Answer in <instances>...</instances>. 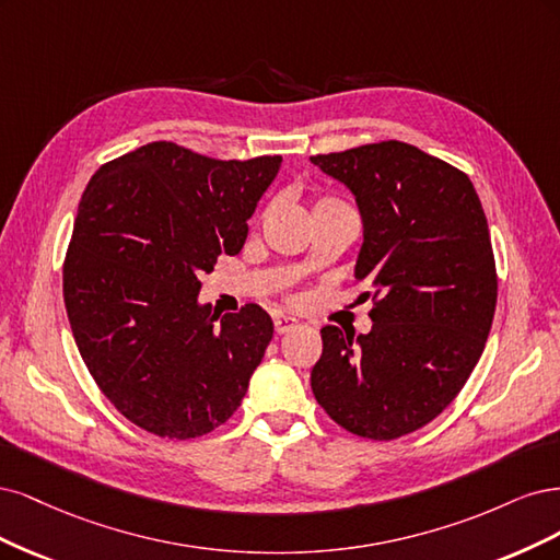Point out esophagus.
<instances>
[{"label":"esophagus","instance_id":"1","mask_svg":"<svg viewBox=\"0 0 560 560\" xmlns=\"http://www.w3.org/2000/svg\"><path fill=\"white\" fill-rule=\"evenodd\" d=\"M298 328V320L293 316H275V330L277 335H285Z\"/></svg>","mask_w":560,"mask_h":560}]
</instances>
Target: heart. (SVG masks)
Returning a JSON list of instances; mask_svg holds the SVG:
<instances>
[{"label":"heart","instance_id":"obj_1","mask_svg":"<svg viewBox=\"0 0 560 560\" xmlns=\"http://www.w3.org/2000/svg\"><path fill=\"white\" fill-rule=\"evenodd\" d=\"M328 207H347V205L339 202L337 197H320V200L314 205V211L316 209H328Z\"/></svg>","mask_w":560,"mask_h":560}]
</instances>
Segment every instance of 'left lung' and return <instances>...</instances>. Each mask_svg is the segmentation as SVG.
<instances>
[{
    "instance_id": "left-lung-1",
    "label": "left lung",
    "mask_w": 560,
    "mask_h": 560,
    "mask_svg": "<svg viewBox=\"0 0 560 560\" xmlns=\"http://www.w3.org/2000/svg\"><path fill=\"white\" fill-rule=\"evenodd\" d=\"M353 195L365 242L355 281L372 291L368 335L320 330L312 390L358 438L388 442L454 402L491 332L498 275L470 178L405 141L314 155Z\"/></svg>"
}]
</instances>
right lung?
<instances>
[{"instance_id": "1", "label": "right lung", "mask_w": 560, "mask_h": 560, "mask_svg": "<svg viewBox=\"0 0 560 560\" xmlns=\"http://www.w3.org/2000/svg\"><path fill=\"white\" fill-rule=\"evenodd\" d=\"M279 165L151 141L90 178L62 267L69 326L104 398L151 435L202 438L242 405L272 318L244 304L219 322L197 293L242 250Z\"/></svg>"}]
</instances>
